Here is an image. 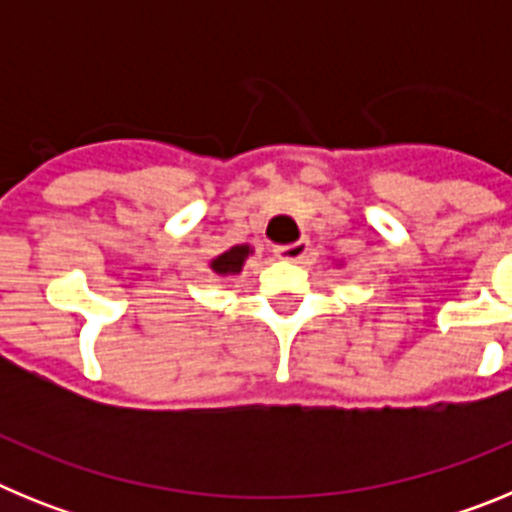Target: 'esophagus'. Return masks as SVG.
<instances>
[{"label": "esophagus", "instance_id": "esophagus-1", "mask_svg": "<svg viewBox=\"0 0 512 512\" xmlns=\"http://www.w3.org/2000/svg\"><path fill=\"white\" fill-rule=\"evenodd\" d=\"M274 253L284 261H302L307 253H310V241H307V238H300V241L287 243V246H277Z\"/></svg>", "mask_w": 512, "mask_h": 512}]
</instances>
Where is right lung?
Returning <instances> with one entry per match:
<instances>
[{
  "label": "right lung",
  "mask_w": 512,
  "mask_h": 512,
  "mask_svg": "<svg viewBox=\"0 0 512 512\" xmlns=\"http://www.w3.org/2000/svg\"><path fill=\"white\" fill-rule=\"evenodd\" d=\"M246 256L248 246H233L230 251H225L223 256H217V259L212 261V269H215L217 274H235V271H241Z\"/></svg>",
  "instance_id": "obj_1"
}]
</instances>
